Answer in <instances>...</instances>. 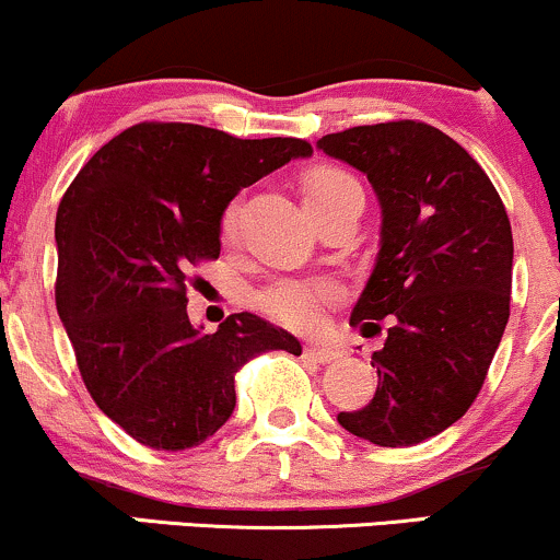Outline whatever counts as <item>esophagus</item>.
<instances>
[{
	"label": "esophagus",
	"instance_id": "obj_1",
	"mask_svg": "<svg viewBox=\"0 0 560 560\" xmlns=\"http://www.w3.org/2000/svg\"><path fill=\"white\" fill-rule=\"evenodd\" d=\"M305 358H311V361H316V363H334L339 358V350H334V347L307 345L305 347Z\"/></svg>",
	"mask_w": 560,
	"mask_h": 560
}]
</instances>
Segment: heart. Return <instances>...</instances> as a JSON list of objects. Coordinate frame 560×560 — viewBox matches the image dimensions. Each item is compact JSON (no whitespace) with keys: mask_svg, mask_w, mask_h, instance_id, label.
Instances as JSON below:
<instances>
[{"mask_svg":"<svg viewBox=\"0 0 560 560\" xmlns=\"http://www.w3.org/2000/svg\"><path fill=\"white\" fill-rule=\"evenodd\" d=\"M358 182L337 168H320L307 178L305 202L342 195L355 189ZM242 205L231 202L223 213V236H234L240 229ZM342 298V287L331 279H281L260 292V307L268 316L298 331H316L324 326L326 311Z\"/></svg>","mask_w":560,"mask_h":560,"instance_id":"heart-1","label":"heart"}]
</instances>
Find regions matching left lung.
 Returning <instances> with one entry per match:
<instances>
[{
	"instance_id": "8db88e82",
	"label": "left lung",
	"mask_w": 560,
	"mask_h": 560,
	"mask_svg": "<svg viewBox=\"0 0 560 560\" xmlns=\"http://www.w3.org/2000/svg\"><path fill=\"white\" fill-rule=\"evenodd\" d=\"M316 147L361 171L382 208L374 271L350 313L363 337L387 324L371 358L378 387L337 421L374 445H419L485 384L511 316V221L477 160L434 126H355Z\"/></svg>"
}]
</instances>
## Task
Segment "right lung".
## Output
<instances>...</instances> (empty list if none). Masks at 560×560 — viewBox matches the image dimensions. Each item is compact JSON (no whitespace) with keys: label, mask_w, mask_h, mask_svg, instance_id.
<instances>
[{"label":"right lung","mask_w":560,"mask_h":560,"mask_svg":"<svg viewBox=\"0 0 560 560\" xmlns=\"http://www.w3.org/2000/svg\"><path fill=\"white\" fill-rule=\"evenodd\" d=\"M307 141L236 139L195 124H139L68 186L55 221L57 313L89 395L147 447L186 450L234 413V374L298 337L255 313L205 334L186 313L191 266L221 255V221L244 186Z\"/></svg>","instance_id":"1"}]
</instances>
